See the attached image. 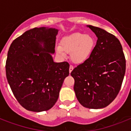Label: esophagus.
<instances>
[{
    "label": "esophagus",
    "instance_id": "obj_1",
    "mask_svg": "<svg viewBox=\"0 0 131 131\" xmlns=\"http://www.w3.org/2000/svg\"><path fill=\"white\" fill-rule=\"evenodd\" d=\"M73 69H74L73 66L70 65V67H69V72H70V73H71V72L72 71H73Z\"/></svg>",
    "mask_w": 131,
    "mask_h": 131
}]
</instances>
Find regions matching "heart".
<instances>
[{"label": "heart", "mask_w": 131, "mask_h": 131, "mask_svg": "<svg viewBox=\"0 0 131 131\" xmlns=\"http://www.w3.org/2000/svg\"><path fill=\"white\" fill-rule=\"evenodd\" d=\"M95 41L90 35L74 32L66 36L62 40V45H56V51L62 57H66L67 52H71V58L78 64L86 62L91 56Z\"/></svg>", "instance_id": "obj_1"}]
</instances>
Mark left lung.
<instances>
[{
	"label": "left lung",
	"mask_w": 131,
	"mask_h": 131,
	"mask_svg": "<svg viewBox=\"0 0 131 131\" xmlns=\"http://www.w3.org/2000/svg\"><path fill=\"white\" fill-rule=\"evenodd\" d=\"M98 39L90 57L71 73L78 101L89 109L109 105L118 95L126 71L120 41L100 28L88 25Z\"/></svg>",
	"instance_id": "left-lung-1"
}]
</instances>
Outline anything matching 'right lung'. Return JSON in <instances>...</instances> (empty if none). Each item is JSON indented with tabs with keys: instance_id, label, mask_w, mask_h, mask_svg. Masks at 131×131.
Listing matches in <instances>:
<instances>
[{
	"instance_id": "1",
	"label": "right lung",
	"mask_w": 131,
	"mask_h": 131,
	"mask_svg": "<svg viewBox=\"0 0 131 131\" xmlns=\"http://www.w3.org/2000/svg\"><path fill=\"white\" fill-rule=\"evenodd\" d=\"M58 32L52 28H34L9 47L5 65L7 81L18 103L28 111L51 109L69 75V64L54 62L49 53L55 52Z\"/></svg>"
}]
</instances>
